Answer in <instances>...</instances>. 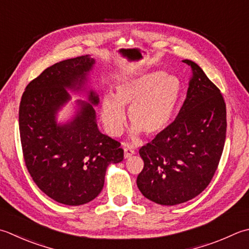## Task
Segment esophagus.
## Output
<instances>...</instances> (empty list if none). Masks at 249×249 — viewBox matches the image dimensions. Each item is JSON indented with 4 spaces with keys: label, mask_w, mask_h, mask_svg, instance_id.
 I'll return each mask as SVG.
<instances>
[{
    "label": "esophagus",
    "mask_w": 249,
    "mask_h": 249,
    "mask_svg": "<svg viewBox=\"0 0 249 249\" xmlns=\"http://www.w3.org/2000/svg\"><path fill=\"white\" fill-rule=\"evenodd\" d=\"M123 149H124V158H125V159H128V158H130V157H131V155H134V154H135V151H134V149H133V148H130V147H128V145L124 144Z\"/></svg>",
    "instance_id": "34e87169"
}]
</instances>
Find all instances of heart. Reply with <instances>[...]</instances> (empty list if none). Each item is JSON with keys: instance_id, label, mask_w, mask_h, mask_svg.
I'll return each instance as SVG.
<instances>
[{"instance_id": "obj_1", "label": "heart", "mask_w": 249, "mask_h": 249, "mask_svg": "<svg viewBox=\"0 0 249 249\" xmlns=\"http://www.w3.org/2000/svg\"><path fill=\"white\" fill-rule=\"evenodd\" d=\"M180 85L176 76L152 71L121 83L114 98L106 97L101 106V120L111 136L123 133L126 114L134 124V138L143 131L147 136L160 134L172 120L179 98Z\"/></svg>"}]
</instances>
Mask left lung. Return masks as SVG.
I'll list each match as a JSON object with an SVG mask.
<instances>
[{
    "instance_id": "1",
    "label": "left lung",
    "mask_w": 249,
    "mask_h": 249,
    "mask_svg": "<svg viewBox=\"0 0 249 249\" xmlns=\"http://www.w3.org/2000/svg\"><path fill=\"white\" fill-rule=\"evenodd\" d=\"M187 98L177 118L139 150L143 196L173 206L197 196L212 181L226 141L227 111L220 90L196 62Z\"/></svg>"
}]
</instances>
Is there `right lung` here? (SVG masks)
Returning a JSON list of instances; mask_svg holds the SVG:
<instances>
[{
	"label": "right lung",
	"mask_w": 249,
	"mask_h": 249,
	"mask_svg": "<svg viewBox=\"0 0 249 249\" xmlns=\"http://www.w3.org/2000/svg\"><path fill=\"white\" fill-rule=\"evenodd\" d=\"M94 65L89 55L55 63L29 83L19 106L28 172L42 192L65 205H83L98 196L107 167L124 158L119 141L98 129L92 106L99 98L94 90L87 91L89 102L76 101L71 121L57 124V112L71 99L67 89L85 90Z\"/></svg>",
	"instance_id": "add662e5"
}]
</instances>
